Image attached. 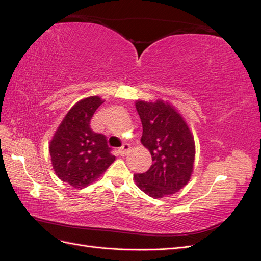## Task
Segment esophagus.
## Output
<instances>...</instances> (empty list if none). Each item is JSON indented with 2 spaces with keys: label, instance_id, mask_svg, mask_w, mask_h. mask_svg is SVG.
<instances>
[{
  "label": "esophagus",
  "instance_id": "34e87169",
  "mask_svg": "<svg viewBox=\"0 0 261 261\" xmlns=\"http://www.w3.org/2000/svg\"><path fill=\"white\" fill-rule=\"evenodd\" d=\"M129 150H130V146L128 144H124L120 149H118V153H120L122 156H124L129 152Z\"/></svg>",
  "mask_w": 261,
  "mask_h": 261
}]
</instances>
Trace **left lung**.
Instances as JSON below:
<instances>
[{"instance_id":"obj_1","label":"left lung","mask_w":261,"mask_h":261,"mask_svg":"<svg viewBox=\"0 0 261 261\" xmlns=\"http://www.w3.org/2000/svg\"><path fill=\"white\" fill-rule=\"evenodd\" d=\"M143 124V144L153 163L143 174L134 175L136 185L152 198L177 193L191 179L195 162V140L191 128L169 102L136 101Z\"/></svg>"}]
</instances>
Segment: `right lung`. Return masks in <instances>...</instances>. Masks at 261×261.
I'll list each match as a JSON object with an SVG mask.
<instances>
[{
	"mask_svg": "<svg viewBox=\"0 0 261 261\" xmlns=\"http://www.w3.org/2000/svg\"><path fill=\"white\" fill-rule=\"evenodd\" d=\"M103 102L98 96L78 101L50 140L55 174L72 187L84 188L96 181L115 160L107 137L90 128L91 117Z\"/></svg>",
	"mask_w": 261,
	"mask_h": 261,
	"instance_id": "1",
	"label": "right lung"
}]
</instances>
